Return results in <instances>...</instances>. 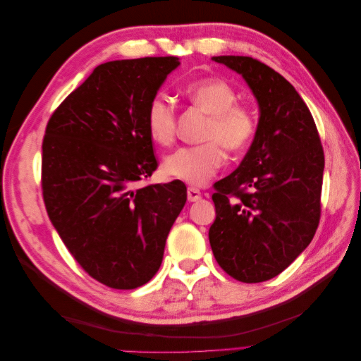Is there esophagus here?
Masks as SVG:
<instances>
[{
    "mask_svg": "<svg viewBox=\"0 0 361 361\" xmlns=\"http://www.w3.org/2000/svg\"><path fill=\"white\" fill-rule=\"evenodd\" d=\"M187 197H188V202H197L202 199V192L197 188L190 187L187 191Z\"/></svg>",
    "mask_w": 361,
    "mask_h": 361,
    "instance_id": "34e87169",
    "label": "esophagus"
}]
</instances>
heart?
I'll use <instances>...</instances> for the list:
<instances>
[{"label":"heart","mask_w":361,"mask_h":361,"mask_svg":"<svg viewBox=\"0 0 361 361\" xmlns=\"http://www.w3.org/2000/svg\"><path fill=\"white\" fill-rule=\"evenodd\" d=\"M188 102L209 114L203 130L206 143L180 147L164 161V173L194 187L206 183L223 167L224 149L239 154L257 133V116L247 104L236 102L238 93L224 80L206 78L183 89ZM149 137L159 146H171L178 134V114L162 96L152 97L146 111Z\"/></svg>","instance_id":"obj_1"}]
</instances>
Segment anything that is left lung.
<instances>
[{
	"label": "left lung",
	"instance_id": "8db88e82",
	"mask_svg": "<svg viewBox=\"0 0 361 361\" xmlns=\"http://www.w3.org/2000/svg\"><path fill=\"white\" fill-rule=\"evenodd\" d=\"M212 60L244 76L260 117L243 162L214 185L209 243L228 276L267 281L302 253L319 226L324 149L307 105L279 72L251 57Z\"/></svg>",
	"mask_w": 361,
	"mask_h": 361
}]
</instances>
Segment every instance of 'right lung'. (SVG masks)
I'll list each match as a JSON object with an SVG mask.
<instances>
[{
    "instance_id": "add662e5",
    "label": "right lung",
    "mask_w": 361,
    "mask_h": 361,
    "mask_svg": "<svg viewBox=\"0 0 361 361\" xmlns=\"http://www.w3.org/2000/svg\"><path fill=\"white\" fill-rule=\"evenodd\" d=\"M178 66V57L99 64L47 125L42 194L48 216L80 267L108 288L135 289L157 274L187 202L180 180L137 187L158 169L147 105Z\"/></svg>"
}]
</instances>
